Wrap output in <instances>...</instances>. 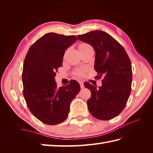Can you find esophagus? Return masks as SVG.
<instances>
[{
    "label": "esophagus",
    "instance_id": "1",
    "mask_svg": "<svg viewBox=\"0 0 153 153\" xmlns=\"http://www.w3.org/2000/svg\"><path fill=\"white\" fill-rule=\"evenodd\" d=\"M79 85H80V87H81V88H82V89H83V87H84L83 82H79Z\"/></svg>",
    "mask_w": 153,
    "mask_h": 153
}]
</instances>
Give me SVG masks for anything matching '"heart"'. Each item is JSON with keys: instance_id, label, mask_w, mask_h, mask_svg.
Returning <instances> with one entry per match:
<instances>
[{"instance_id": "obj_1", "label": "heart", "mask_w": 153, "mask_h": 153, "mask_svg": "<svg viewBox=\"0 0 153 153\" xmlns=\"http://www.w3.org/2000/svg\"><path fill=\"white\" fill-rule=\"evenodd\" d=\"M90 46L89 45H88L87 43H81L79 45V49H82V48H85L87 47H89ZM85 70L84 69H79V70H77L76 71V75H77V76H83L84 74H85Z\"/></svg>"}]
</instances>
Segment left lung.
I'll use <instances>...</instances> for the list:
<instances>
[{
	"instance_id": "1",
	"label": "left lung",
	"mask_w": 153,
	"mask_h": 153,
	"mask_svg": "<svg viewBox=\"0 0 153 153\" xmlns=\"http://www.w3.org/2000/svg\"><path fill=\"white\" fill-rule=\"evenodd\" d=\"M79 40L92 45L95 51L96 79H102L97 88L84 83L91 92L87 100L89 111L100 120H109L118 116L128 102L131 90V62L122 45L105 31L95 30L77 35Z\"/></svg>"
}]
</instances>
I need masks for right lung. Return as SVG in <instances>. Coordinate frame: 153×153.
Wrapping results in <instances>:
<instances>
[{"label":"right lung","mask_w":153,"mask_h":153,"mask_svg":"<svg viewBox=\"0 0 153 153\" xmlns=\"http://www.w3.org/2000/svg\"><path fill=\"white\" fill-rule=\"evenodd\" d=\"M76 40L75 35L47 33L31 45L25 58L23 95L32 114L45 124L64 122L80 91L76 80L59 88L54 81L58 68L62 66L65 51Z\"/></svg>","instance_id":"right-lung-1"}]
</instances>
